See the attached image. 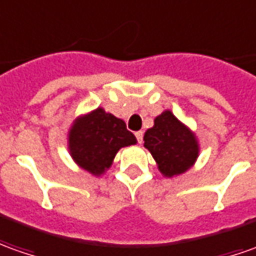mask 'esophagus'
Returning a JSON list of instances; mask_svg holds the SVG:
<instances>
[{"instance_id":"34e87169","label":"esophagus","mask_w":256,"mask_h":256,"mask_svg":"<svg viewBox=\"0 0 256 256\" xmlns=\"http://www.w3.org/2000/svg\"><path fill=\"white\" fill-rule=\"evenodd\" d=\"M135 136H136V140H138V144H142V140H144V132H142V131L135 132Z\"/></svg>"}]
</instances>
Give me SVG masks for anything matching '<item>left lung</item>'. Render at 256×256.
<instances>
[{
    "label": "left lung",
    "mask_w": 256,
    "mask_h": 256,
    "mask_svg": "<svg viewBox=\"0 0 256 256\" xmlns=\"http://www.w3.org/2000/svg\"><path fill=\"white\" fill-rule=\"evenodd\" d=\"M144 140L166 177L182 174L198 158L195 135L168 110L154 118V125L145 132Z\"/></svg>",
    "instance_id": "left-lung-1"
}]
</instances>
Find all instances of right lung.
<instances>
[{
	"label": "right lung",
	"instance_id": "obj_1",
	"mask_svg": "<svg viewBox=\"0 0 256 256\" xmlns=\"http://www.w3.org/2000/svg\"><path fill=\"white\" fill-rule=\"evenodd\" d=\"M68 142L72 158L86 172L98 176L110 167L121 148L135 145L136 138L122 120L98 108L78 118Z\"/></svg>",
	"mask_w": 256,
	"mask_h": 256
}]
</instances>
